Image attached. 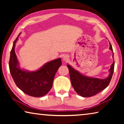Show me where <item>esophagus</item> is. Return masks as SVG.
<instances>
[{"mask_svg":"<svg viewBox=\"0 0 124 124\" xmlns=\"http://www.w3.org/2000/svg\"><path fill=\"white\" fill-rule=\"evenodd\" d=\"M63 61H67L69 60V57L67 55L64 56L63 58Z\"/></svg>","mask_w":124,"mask_h":124,"instance_id":"obj_1","label":"esophagus"}]
</instances>
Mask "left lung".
<instances>
[{
    "mask_svg": "<svg viewBox=\"0 0 124 124\" xmlns=\"http://www.w3.org/2000/svg\"><path fill=\"white\" fill-rule=\"evenodd\" d=\"M109 49L113 51V48L109 42ZM114 58V53L113 54ZM72 85L78 94L82 97H91L102 91L108 86L112 79L114 69V61L110 66V74L106 79H101L85 77L67 64Z\"/></svg>",
    "mask_w": 124,
    "mask_h": 124,
    "instance_id": "1",
    "label": "left lung"
}]
</instances>
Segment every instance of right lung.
Segmentation results:
<instances>
[{"label": "right lung", "instance_id": "obj_1", "mask_svg": "<svg viewBox=\"0 0 124 124\" xmlns=\"http://www.w3.org/2000/svg\"><path fill=\"white\" fill-rule=\"evenodd\" d=\"M18 37L14 41L10 52L9 65L12 78L17 86L27 95L35 97L44 96L51 89L54 75L62 64L61 60L58 58L48 62L35 72L21 70L15 52Z\"/></svg>", "mask_w": 124, "mask_h": 124}]
</instances>
